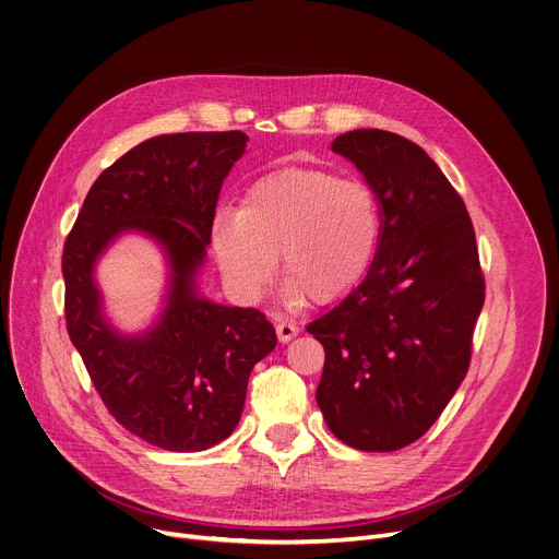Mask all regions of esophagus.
<instances>
[{
    "label": "esophagus",
    "mask_w": 559,
    "mask_h": 559,
    "mask_svg": "<svg viewBox=\"0 0 559 559\" xmlns=\"http://www.w3.org/2000/svg\"><path fill=\"white\" fill-rule=\"evenodd\" d=\"M276 334H278V342L287 344L296 337V334H299V325H296L294 321H287V319H278L276 321Z\"/></svg>",
    "instance_id": "1"
}]
</instances>
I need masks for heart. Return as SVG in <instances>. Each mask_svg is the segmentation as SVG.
Returning a JSON list of instances; mask_svg holds the SVG:
<instances>
[{
    "label": "heart",
    "instance_id": "b5f03b06",
    "mask_svg": "<svg viewBox=\"0 0 559 559\" xmlns=\"http://www.w3.org/2000/svg\"><path fill=\"white\" fill-rule=\"evenodd\" d=\"M382 215L376 193L359 179L323 170H283L249 186L240 209L222 206L211 247L229 287L255 304L276 274L296 299L328 304L348 294L373 265Z\"/></svg>",
    "mask_w": 559,
    "mask_h": 559
}]
</instances>
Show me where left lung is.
I'll return each mask as SVG.
<instances>
[{"instance_id":"1","label":"left lung","mask_w":559,"mask_h":559,"mask_svg":"<svg viewBox=\"0 0 559 559\" xmlns=\"http://www.w3.org/2000/svg\"><path fill=\"white\" fill-rule=\"evenodd\" d=\"M376 193L373 265L346 299L308 325L325 350L317 404L361 452H395L438 420L465 380L486 301L472 219L420 145L386 130L332 141Z\"/></svg>"}]
</instances>
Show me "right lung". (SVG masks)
<instances>
[{"label":"right lung","instance_id":"right-lung-1","mask_svg":"<svg viewBox=\"0 0 559 559\" xmlns=\"http://www.w3.org/2000/svg\"><path fill=\"white\" fill-rule=\"evenodd\" d=\"M245 132L145 139L90 189L62 253L69 340L130 433L168 452H204L240 423L251 368L276 348L253 308L200 294L222 181L245 155ZM128 233L165 253L167 289L152 325L123 333L108 321L95 267Z\"/></svg>","mask_w":559,"mask_h":559}]
</instances>
